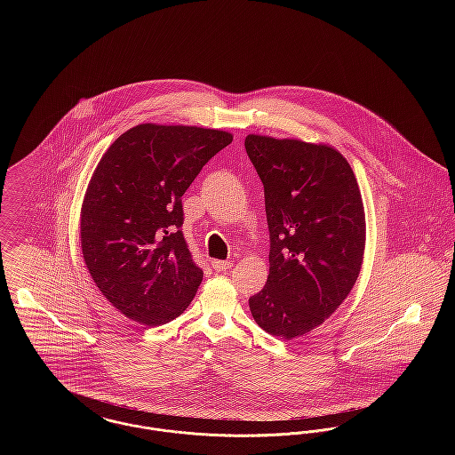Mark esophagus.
Returning <instances> with one entry per match:
<instances>
[{
    "instance_id": "esophagus-1",
    "label": "esophagus",
    "mask_w": 455,
    "mask_h": 455,
    "mask_svg": "<svg viewBox=\"0 0 455 455\" xmlns=\"http://www.w3.org/2000/svg\"><path fill=\"white\" fill-rule=\"evenodd\" d=\"M212 266H213V269H215L217 273H221V271L230 269L234 264H232V260H213Z\"/></svg>"
}]
</instances>
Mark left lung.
Listing matches in <instances>:
<instances>
[{
    "label": "left lung",
    "instance_id": "obj_1",
    "mask_svg": "<svg viewBox=\"0 0 455 455\" xmlns=\"http://www.w3.org/2000/svg\"><path fill=\"white\" fill-rule=\"evenodd\" d=\"M264 186L269 276L249 299L266 332L291 339L323 324L356 282L365 212L347 158L325 145L249 134Z\"/></svg>",
    "mask_w": 455,
    "mask_h": 455
}]
</instances>
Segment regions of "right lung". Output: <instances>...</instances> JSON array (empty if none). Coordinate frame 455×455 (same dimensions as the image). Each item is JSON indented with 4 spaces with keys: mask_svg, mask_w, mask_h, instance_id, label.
Masks as SVG:
<instances>
[{
    "mask_svg": "<svg viewBox=\"0 0 455 455\" xmlns=\"http://www.w3.org/2000/svg\"><path fill=\"white\" fill-rule=\"evenodd\" d=\"M232 143L225 131L140 124L99 162L82 206V251L102 295L140 324L179 317L203 282L182 234V195Z\"/></svg>",
    "mask_w": 455,
    "mask_h": 455,
    "instance_id": "add662e5",
    "label": "right lung"
}]
</instances>
